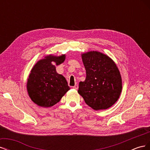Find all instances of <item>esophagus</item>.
I'll use <instances>...</instances> for the list:
<instances>
[{"instance_id": "obj_1", "label": "esophagus", "mask_w": 150, "mask_h": 150, "mask_svg": "<svg viewBox=\"0 0 150 150\" xmlns=\"http://www.w3.org/2000/svg\"><path fill=\"white\" fill-rule=\"evenodd\" d=\"M73 89H78V84H75V86H73Z\"/></svg>"}]
</instances>
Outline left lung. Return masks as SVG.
Returning a JSON list of instances; mask_svg holds the SVG:
<instances>
[{"instance_id": "1", "label": "left lung", "mask_w": 150, "mask_h": 150, "mask_svg": "<svg viewBox=\"0 0 150 150\" xmlns=\"http://www.w3.org/2000/svg\"><path fill=\"white\" fill-rule=\"evenodd\" d=\"M81 57L86 78L79 83L78 92L93 110H106L117 101L122 91L118 67L111 58L98 51L83 53Z\"/></svg>"}]
</instances>
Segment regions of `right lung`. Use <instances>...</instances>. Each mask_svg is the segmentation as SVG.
<instances>
[{
    "label": "right lung",
    "mask_w": 150,
    "mask_h": 150,
    "mask_svg": "<svg viewBox=\"0 0 150 150\" xmlns=\"http://www.w3.org/2000/svg\"><path fill=\"white\" fill-rule=\"evenodd\" d=\"M65 59L66 54L59 56L50 54L32 68L27 81V91L37 105L43 108L55 105L70 89L66 78L56 69V66L64 62Z\"/></svg>",
    "instance_id": "1"
}]
</instances>
